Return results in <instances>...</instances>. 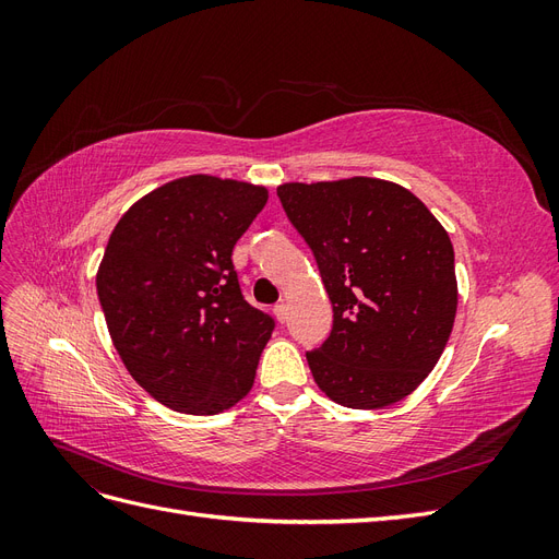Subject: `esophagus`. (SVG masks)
Instances as JSON below:
<instances>
[{
	"label": "esophagus",
	"instance_id": "obj_1",
	"mask_svg": "<svg viewBox=\"0 0 559 559\" xmlns=\"http://www.w3.org/2000/svg\"><path fill=\"white\" fill-rule=\"evenodd\" d=\"M273 312H275V317H277L280 324H284L286 317H289V308H286L284 302H280V306H275V308H273Z\"/></svg>",
	"mask_w": 559,
	"mask_h": 559
}]
</instances>
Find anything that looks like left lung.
<instances>
[{
	"instance_id": "obj_1",
	"label": "left lung",
	"mask_w": 559,
	"mask_h": 559,
	"mask_svg": "<svg viewBox=\"0 0 559 559\" xmlns=\"http://www.w3.org/2000/svg\"><path fill=\"white\" fill-rule=\"evenodd\" d=\"M277 195L333 306L331 335L306 352L314 382L359 411L405 399L441 359L454 324L445 228L408 189L382 179L284 183Z\"/></svg>"
}]
</instances>
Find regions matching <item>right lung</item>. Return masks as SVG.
Returning a JSON list of instances; mask_svg holds the SVG:
<instances>
[{"label":"right lung","instance_id":"1","mask_svg":"<svg viewBox=\"0 0 559 559\" xmlns=\"http://www.w3.org/2000/svg\"><path fill=\"white\" fill-rule=\"evenodd\" d=\"M265 202L263 186L181 177L111 233L99 306L130 376L167 408L216 415L249 394L275 319L245 300L230 257Z\"/></svg>","mask_w":559,"mask_h":559}]
</instances>
